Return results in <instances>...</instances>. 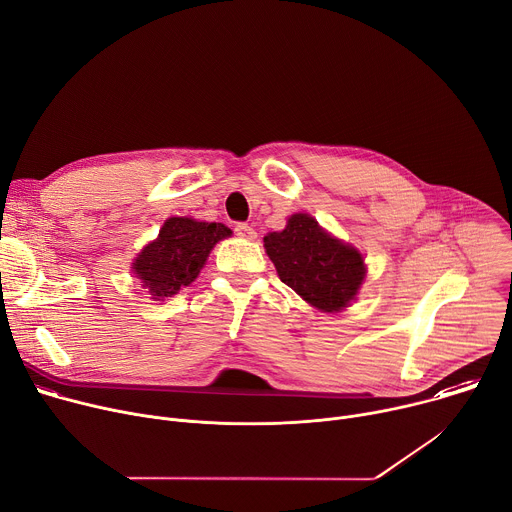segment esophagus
<instances>
[{"instance_id":"obj_1","label":"esophagus","mask_w":512,"mask_h":512,"mask_svg":"<svg viewBox=\"0 0 512 512\" xmlns=\"http://www.w3.org/2000/svg\"><path fill=\"white\" fill-rule=\"evenodd\" d=\"M234 232H236L240 238H244V240H256V230H254L252 225H248V223H236Z\"/></svg>"}]
</instances>
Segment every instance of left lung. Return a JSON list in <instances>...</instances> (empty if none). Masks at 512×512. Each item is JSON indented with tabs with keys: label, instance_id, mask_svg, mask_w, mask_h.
<instances>
[{
	"label": "left lung",
	"instance_id": "8db88e82",
	"mask_svg": "<svg viewBox=\"0 0 512 512\" xmlns=\"http://www.w3.org/2000/svg\"><path fill=\"white\" fill-rule=\"evenodd\" d=\"M264 248L280 280L327 313L342 311L366 274L362 254L331 238L307 213L291 215L285 230L266 234Z\"/></svg>",
	"mask_w": 512,
	"mask_h": 512
}]
</instances>
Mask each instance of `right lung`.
Instances as JSON below:
<instances>
[{"mask_svg":"<svg viewBox=\"0 0 512 512\" xmlns=\"http://www.w3.org/2000/svg\"><path fill=\"white\" fill-rule=\"evenodd\" d=\"M230 234L232 230L223 223L170 217L158 238L136 258L134 272L154 299L177 295L197 278L211 248Z\"/></svg>","mask_w":512,"mask_h":512,"instance_id":"1","label":"right lung"}]
</instances>
